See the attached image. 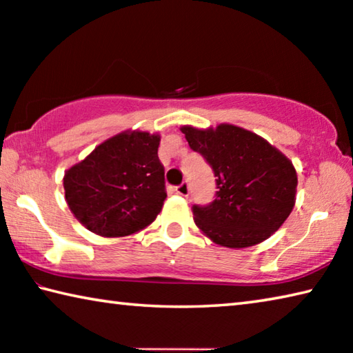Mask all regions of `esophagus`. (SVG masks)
Instances as JSON below:
<instances>
[{"label":"esophagus","instance_id":"obj_1","mask_svg":"<svg viewBox=\"0 0 353 353\" xmlns=\"http://www.w3.org/2000/svg\"><path fill=\"white\" fill-rule=\"evenodd\" d=\"M176 191H177V194H181V196H183V198H187V196L190 194V185H188V182H183V183L179 185V187L176 188Z\"/></svg>","mask_w":353,"mask_h":353}]
</instances>
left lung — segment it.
Returning a JSON list of instances; mask_svg holds the SVG:
<instances>
[{
	"label": "left lung",
	"instance_id": "left-lung-1",
	"mask_svg": "<svg viewBox=\"0 0 353 353\" xmlns=\"http://www.w3.org/2000/svg\"><path fill=\"white\" fill-rule=\"evenodd\" d=\"M181 130L216 177V199L193 205L202 234L219 246L241 249L277 232L296 204L297 172L291 160L263 137L234 124Z\"/></svg>",
	"mask_w": 353,
	"mask_h": 353
}]
</instances>
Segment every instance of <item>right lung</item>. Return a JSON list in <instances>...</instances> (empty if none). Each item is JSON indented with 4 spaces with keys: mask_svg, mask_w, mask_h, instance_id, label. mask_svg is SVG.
Returning a JSON list of instances; mask_svg holds the SVG:
<instances>
[{
    "mask_svg": "<svg viewBox=\"0 0 353 353\" xmlns=\"http://www.w3.org/2000/svg\"><path fill=\"white\" fill-rule=\"evenodd\" d=\"M159 145V134L124 130L65 171V199L74 218L107 238L146 229L166 199Z\"/></svg>",
    "mask_w": 353,
    "mask_h": 353,
    "instance_id": "right-lung-1",
    "label": "right lung"
}]
</instances>
